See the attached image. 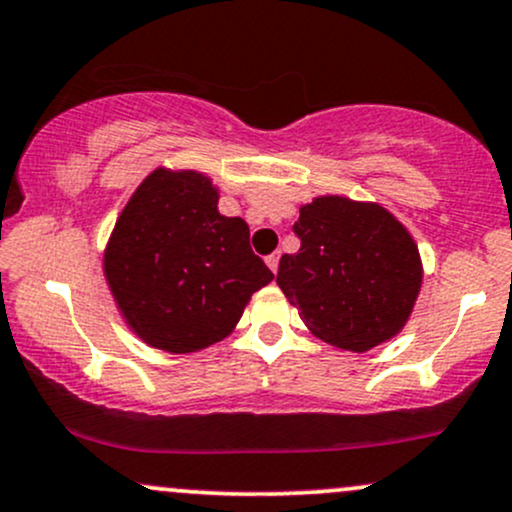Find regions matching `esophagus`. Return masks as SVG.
Listing matches in <instances>:
<instances>
[{
	"mask_svg": "<svg viewBox=\"0 0 512 512\" xmlns=\"http://www.w3.org/2000/svg\"><path fill=\"white\" fill-rule=\"evenodd\" d=\"M267 267L272 269L274 274H277V269H279V252H272V255L267 257Z\"/></svg>",
	"mask_w": 512,
	"mask_h": 512,
	"instance_id": "esophagus-1",
	"label": "esophagus"
}]
</instances>
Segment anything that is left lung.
I'll use <instances>...</instances> for the list:
<instances>
[{
    "mask_svg": "<svg viewBox=\"0 0 512 512\" xmlns=\"http://www.w3.org/2000/svg\"><path fill=\"white\" fill-rule=\"evenodd\" d=\"M301 247L279 260L277 284L318 340L367 352L398 335L423 284L406 226L374 201L316 196L294 223Z\"/></svg>",
    "mask_w": 512,
    "mask_h": 512,
    "instance_id": "obj_1",
    "label": "left lung"
}]
</instances>
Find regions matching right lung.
<instances>
[{
  "instance_id": "obj_1",
  "label": "right lung",
  "mask_w": 512,
  "mask_h": 512,
  "mask_svg": "<svg viewBox=\"0 0 512 512\" xmlns=\"http://www.w3.org/2000/svg\"><path fill=\"white\" fill-rule=\"evenodd\" d=\"M104 277L145 345L187 355L233 333L274 274L252 252L243 218L218 213L206 174L157 167L116 218Z\"/></svg>"
}]
</instances>
